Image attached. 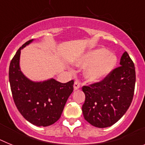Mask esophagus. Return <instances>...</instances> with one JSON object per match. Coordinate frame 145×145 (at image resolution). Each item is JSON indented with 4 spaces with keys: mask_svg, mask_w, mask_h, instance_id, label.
Listing matches in <instances>:
<instances>
[{
    "mask_svg": "<svg viewBox=\"0 0 145 145\" xmlns=\"http://www.w3.org/2000/svg\"><path fill=\"white\" fill-rule=\"evenodd\" d=\"M80 87V83L78 80H75V83H74V89L75 90H78L79 88Z\"/></svg>",
    "mask_w": 145,
    "mask_h": 145,
    "instance_id": "obj_1",
    "label": "esophagus"
}]
</instances>
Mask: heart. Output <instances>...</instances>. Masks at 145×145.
I'll list each match as a JSON object with an SVG mask.
<instances>
[{
	"label": "heart",
	"instance_id": "obj_1",
	"mask_svg": "<svg viewBox=\"0 0 145 145\" xmlns=\"http://www.w3.org/2000/svg\"><path fill=\"white\" fill-rule=\"evenodd\" d=\"M117 58L113 54L99 48L88 52L82 57L78 65L87 66L86 76L91 81H98L107 76L116 65Z\"/></svg>",
	"mask_w": 145,
	"mask_h": 145
}]
</instances>
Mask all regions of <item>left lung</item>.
<instances>
[{
    "mask_svg": "<svg viewBox=\"0 0 145 145\" xmlns=\"http://www.w3.org/2000/svg\"><path fill=\"white\" fill-rule=\"evenodd\" d=\"M120 65L100 81L82 87L86 95L82 112L85 120L95 127L106 128L116 123L132 102L136 72L126 52Z\"/></svg>",
    "mask_w": 145,
    "mask_h": 145,
    "instance_id": "left-lung-1",
    "label": "left lung"
}]
</instances>
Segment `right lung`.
<instances>
[{"label":"right lung","mask_w":145,"mask_h":145,"mask_svg":"<svg viewBox=\"0 0 145 145\" xmlns=\"http://www.w3.org/2000/svg\"><path fill=\"white\" fill-rule=\"evenodd\" d=\"M28 41L20 47L11 59L8 76L14 102L22 116L32 124L48 126L61 117L65 104L73 91L74 80L61 84L54 79L43 82L29 80L20 68L21 49L31 43Z\"/></svg>","instance_id":"right-lung-1"}]
</instances>
